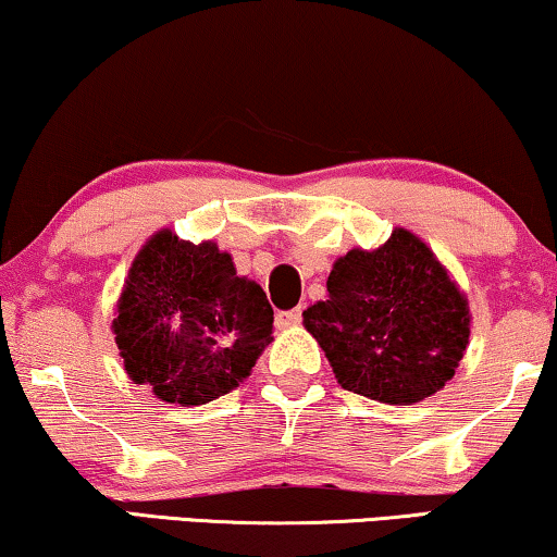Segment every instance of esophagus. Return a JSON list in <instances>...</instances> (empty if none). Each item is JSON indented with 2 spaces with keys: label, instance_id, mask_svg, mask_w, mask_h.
Returning a JSON list of instances; mask_svg holds the SVG:
<instances>
[{
  "label": "esophagus",
  "instance_id": "34e87169",
  "mask_svg": "<svg viewBox=\"0 0 557 557\" xmlns=\"http://www.w3.org/2000/svg\"><path fill=\"white\" fill-rule=\"evenodd\" d=\"M301 319H304L301 306H296V309H288V311H276V326L278 329H288V326L301 324Z\"/></svg>",
  "mask_w": 557,
  "mask_h": 557
}]
</instances>
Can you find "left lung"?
I'll use <instances>...</instances> for the list:
<instances>
[{
	"label": "left lung",
	"instance_id": "8db88e82",
	"mask_svg": "<svg viewBox=\"0 0 557 557\" xmlns=\"http://www.w3.org/2000/svg\"><path fill=\"white\" fill-rule=\"evenodd\" d=\"M329 296L304 311L346 392L414 405L440 392L467 349L470 311L455 281L405 228L334 263Z\"/></svg>",
	"mask_w": 557,
	"mask_h": 557
}]
</instances>
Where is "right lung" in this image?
<instances>
[{
  "label": "right lung",
  "mask_w": 557,
  "mask_h": 557,
  "mask_svg": "<svg viewBox=\"0 0 557 557\" xmlns=\"http://www.w3.org/2000/svg\"><path fill=\"white\" fill-rule=\"evenodd\" d=\"M112 329L133 382L198 407L248 376L271 344L273 309L211 240L193 246L160 231L133 261Z\"/></svg>",
  "instance_id": "add662e5"
}]
</instances>
